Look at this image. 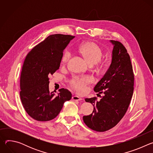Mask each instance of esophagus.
<instances>
[{
    "label": "esophagus",
    "instance_id": "obj_1",
    "mask_svg": "<svg viewBox=\"0 0 153 153\" xmlns=\"http://www.w3.org/2000/svg\"><path fill=\"white\" fill-rule=\"evenodd\" d=\"M72 99H73V100H75V101H79V100H82L80 97H79L77 96H73V97H72Z\"/></svg>",
    "mask_w": 153,
    "mask_h": 153
}]
</instances>
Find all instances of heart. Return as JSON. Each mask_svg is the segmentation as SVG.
Listing matches in <instances>:
<instances>
[{
	"label": "heart",
	"instance_id": "obj_1",
	"mask_svg": "<svg viewBox=\"0 0 153 153\" xmlns=\"http://www.w3.org/2000/svg\"><path fill=\"white\" fill-rule=\"evenodd\" d=\"M80 53L90 65L97 63L101 59L102 51L101 49L94 42H86L79 48ZM71 53L69 50H66L62 58V63H67L70 60ZM91 81V79L88 76L82 77H74L72 80V86L79 93H82L85 90V86Z\"/></svg>",
	"mask_w": 153,
	"mask_h": 153
}]
</instances>
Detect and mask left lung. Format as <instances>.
I'll use <instances>...</instances> for the list:
<instances>
[{"label": "left lung", "instance_id": "8db88e82", "mask_svg": "<svg viewBox=\"0 0 153 153\" xmlns=\"http://www.w3.org/2000/svg\"><path fill=\"white\" fill-rule=\"evenodd\" d=\"M113 46L111 62L94 91L103 93L99 101L96 97L86 98L94 110L84 116L86 125L93 130L103 132L115 126L126 113L134 90V74L130 57L125 47L118 41L110 40Z\"/></svg>", "mask_w": 153, "mask_h": 153}]
</instances>
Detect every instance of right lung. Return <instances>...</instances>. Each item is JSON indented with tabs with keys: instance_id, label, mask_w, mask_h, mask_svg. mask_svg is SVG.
I'll use <instances>...</instances> for the list:
<instances>
[{
	"instance_id": "obj_1",
	"label": "right lung",
	"mask_w": 153,
	"mask_h": 153,
	"mask_svg": "<svg viewBox=\"0 0 153 153\" xmlns=\"http://www.w3.org/2000/svg\"><path fill=\"white\" fill-rule=\"evenodd\" d=\"M74 37L60 34L50 35L25 57L20 75V96L27 113L36 120L54 119L64 103L71 99L72 94L67 89H60L57 94L50 92L48 76L59 69L63 52Z\"/></svg>"
}]
</instances>
